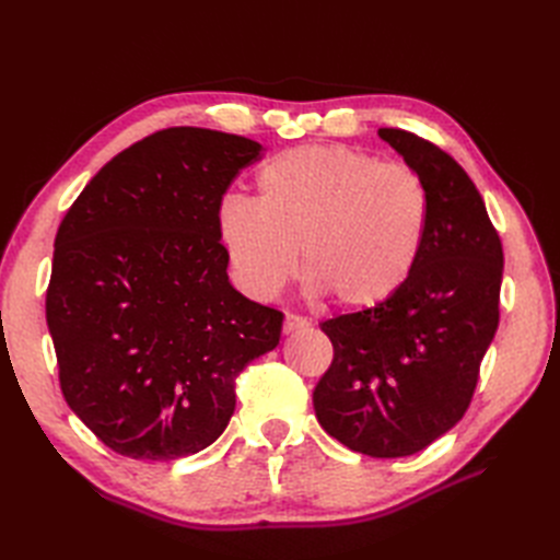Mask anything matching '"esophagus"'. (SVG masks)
Masks as SVG:
<instances>
[{
	"label": "esophagus",
	"instance_id": "1",
	"mask_svg": "<svg viewBox=\"0 0 560 560\" xmlns=\"http://www.w3.org/2000/svg\"><path fill=\"white\" fill-rule=\"evenodd\" d=\"M306 327H311V322H308L306 317L294 315V313H287V315H284V325H282V331H284V334H292V331L306 329Z\"/></svg>",
	"mask_w": 560,
	"mask_h": 560
}]
</instances>
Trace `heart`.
<instances>
[{
	"mask_svg": "<svg viewBox=\"0 0 560 560\" xmlns=\"http://www.w3.org/2000/svg\"><path fill=\"white\" fill-rule=\"evenodd\" d=\"M430 198L409 165L311 144L270 159L257 200L226 196L217 229L235 282L270 301L301 268L308 292L369 311L401 292L425 245Z\"/></svg>",
	"mask_w": 560,
	"mask_h": 560,
	"instance_id": "heart-1",
	"label": "heart"
}]
</instances>
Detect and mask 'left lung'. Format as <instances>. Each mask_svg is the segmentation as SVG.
Here are the masks:
<instances>
[{
  "label": "left lung",
  "mask_w": 560,
  "mask_h": 560,
  "mask_svg": "<svg viewBox=\"0 0 560 560\" xmlns=\"http://www.w3.org/2000/svg\"><path fill=\"white\" fill-rule=\"evenodd\" d=\"M378 135L425 182V245L397 296L322 322L334 360L313 406L350 451L404 457L465 416L498 331L504 257L481 194L446 151L399 128Z\"/></svg>",
  "instance_id": "1"
}]
</instances>
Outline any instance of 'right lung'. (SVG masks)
Instances as JSON below:
<instances>
[{
  "label": "right lung",
  "mask_w": 560,
  "mask_h": 560,
  "mask_svg": "<svg viewBox=\"0 0 560 560\" xmlns=\"http://www.w3.org/2000/svg\"><path fill=\"white\" fill-rule=\"evenodd\" d=\"M261 144L167 128L100 171L56 235L46 292L65 401L135 460L208 448L233 381L280 343L282 313L229 282L217 208Z\"/></svg>",
  "instance_id": "add662e5"
}]
</instances>
